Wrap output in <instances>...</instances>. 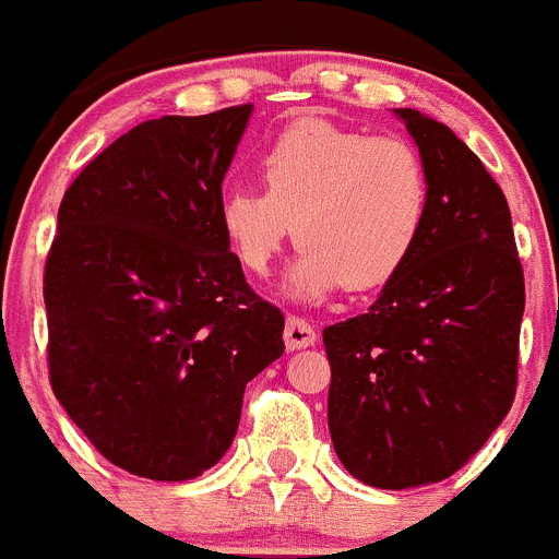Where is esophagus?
Here are the masks:
<instances>
[{
  "instance_id": "1",
  "label": "esophagus",
  "mask_w": 559,
  "mask_h": 559,
  "mask_svg": "<svg viewBox=\"0 0 559 559\" xmlns=\"http://www.w3.org/2000/svg\"><path fill=\"white\" fill-rule=\"evenodd\" d=\"M318 342V334H314L312 325L307 323V320L296 318V314H290L285 323V345L287 350H301V347H309Z\"/></svg>"
}]
</instances>
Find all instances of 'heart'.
Masks as SVG:
<instances>
[{
	"mask_svg": "<svg viewBox=\"0 0 559 559\" xmlns=\"http://www.w3.org/2000/svg\"><path fill=\"white\" fill-rule=\"evenodd\" d=\"M261 176L266 190L230 187L219 198V228L236 261L258 277L296 234L301 252L285 293L304 304L345 285L372 290L394 280L432 206L427 163L411 141L323 119L290 121L263 148Z\"/></svg>",
	"mask_w": 559,
	"mask_h": 559,
	"instance_id": "1",
	"label": "heart"
}]
</instances>
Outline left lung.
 <instances>
[{"instance_id":"8db88e82","label":"left lung","mask_w":559,"mask_h":559,"mask_svg":"<svg viewBox=\"0 0 559 559\" xmlns=\"http://www.w3.org/2000/svg\"><path fill=\"white\" fill-rule=\"evenodd\" d=\"M432 185L427 228L364 314L323 329L329 432L374 489L438 484L489 440L516 394L524 277L508 201L432 116L394 108Z\"/></svg>"}]
</instances>
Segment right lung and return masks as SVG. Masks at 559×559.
I'll use <instances>...</instances> for the list:
<instances>
[{"mask_svg":"<svg viewBox=\"0 0 559 559\" xmlns=\"http://www.w3.org/2000/svg\"><path fill=\"white\" fill-rule=\"evenodd\" d=\"M252 105L132 127L64 192L46 263L57 400L116 467L190 480L239 429L245 389L285 350L219 228Z\"/></svg>","mask_w":559,"mask_h":559,"instance_id":"add662e5","label":"right lung"}]
</instances>
